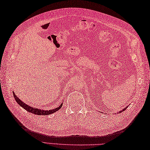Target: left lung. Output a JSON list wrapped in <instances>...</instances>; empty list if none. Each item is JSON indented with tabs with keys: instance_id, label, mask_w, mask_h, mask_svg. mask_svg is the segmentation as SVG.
Here are the masks:
<instances>
[{
	"instance_id": "8db88e82",
	"label": "left lung",
	"mask_w": 150,
	"mask_h": 150,
	"mask_svg": "<svg viewBox=\"0 0 150 150\" xmlns=\"http://www.w3.org/2000/svg\"><path fill=\"white\" fill-rule=\"evenodd\" d=\"M128 106H129V105H128ZM128 106H127V107H126V108H124V109H123V110H122V111H119L118 112H120H120H122V111H125V109H127V108H128Z\"/></svg>"
}]
</instances>
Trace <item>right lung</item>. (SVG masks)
<instances>
[{
  "label": "right lung",
  "mask_w": 150,
  "mask_h": 150,
  "mask_svg": "<svg viewBox=\"0 0 150 150\" xmlns=\"http://www.w3.org/2000/svg\"><path fill=\"white\" fill-rule=\"evenodd\" d=\"M13 96L15 98V100L16 101V103L19 104L20 106L22 107L23 108H24L25 110H27L28 112H30L33 113V114L37 115H51L52 113L55 112L56 111H57L58 110L62 108V103L60 104V105L59 107H58L57 108H54L53 109H50V110H42V109H39L38 108H32V106H29L28 105L26 104L25 103H24L23 102L21 101L19 98L17 97V96H16V94H14V92H13Z\"/></svg>",
  "instance_id": "add662e5"
}]
</instances>
